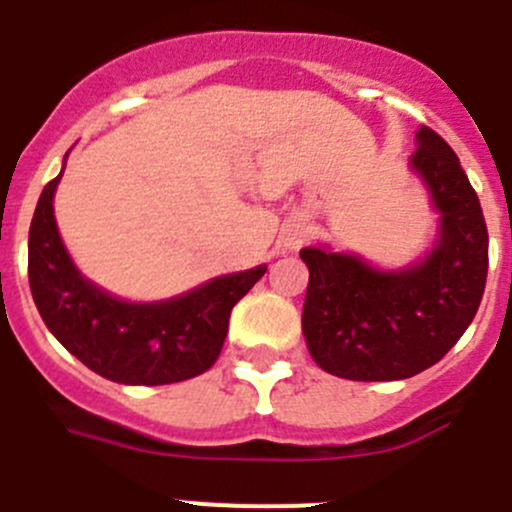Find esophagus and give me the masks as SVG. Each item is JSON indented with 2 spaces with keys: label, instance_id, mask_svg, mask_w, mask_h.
Wrapping results in <instances>:
<instances>
[{
  "label": "esophagus",
  "instance_id": "1",
  "mask_svg": "<svg viewBox=\"0 0 512 512\" xmlns=\"http://www.w3.org/2000/svg\"><path fill=\"white\" fill-rule=\"evenodd\" d=\"M297 243H299V238H297V236L289 238V246H292V248H297Z\"/></svg>",
  "mask_w": 512,
  "mask_h": 512
}]
</instances>
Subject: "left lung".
I'll return each instance as SVG.
<instances>
[{
  "label": "left lung",
  "mask_w": 512,
  "mask_h": 512,
  "mask_svg": "<svg viewBox=\"0 0 512 512\" xmlns=\"http://www.w3.org/2000/svg\"><path fill=\"white\" fill-rule=\"evenodd\" d=\"M411 170L429 187L439 236L419 264L383 271L355 253L302 248L309 355L348 381H403L431 368L475 320L487 279V225L454 149L416 131Z\"/></svg>",
  "instance_id": "8db88e82"
}]
</instances>
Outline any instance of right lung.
I'll return each instance as SVG.
<instances>
[{"instance_id":"obj_1","label":"right lung","mask_w":512,"mask_h":512,"mask_svg":"<svg viewBox=\"0 0 512 512\" xmlns=\"http://www.w3.org/2000/svg\"><path fill=\"white\" fill-rule=\"evenodd\" d=\"M60 172L37 200L27 274L42 322L93 373L124 386H164L205 373L218 360L231 309L266 266L205 281L164 302H124L91 284L60 241L53 198Z\"/></svg>"}]
</instances>
